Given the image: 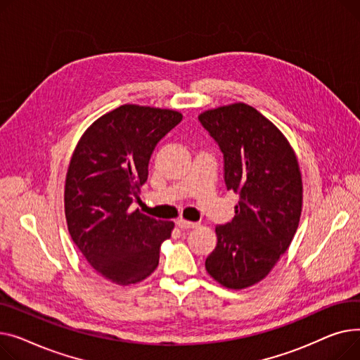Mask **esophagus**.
<instances>
[{"instance_id": "esophagus-1", "label": "esophagus", "mask_w": 360, "mask_h": 360, "mask_svg": "<svg viewBox=\"0 0 360 360\" xmlns=\"http://www.w3.org/2000/svg\"><path fill=\"white\" fill-rule=\"evenodd\" d=\"M176 224L181 229H192V228H196L199 225L198 222H190V221H186V219H179Z\"/></svg>"}]
</instances>
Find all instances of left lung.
Instances as JSON below:
<instances>
[{"mask_svg":"<svg viewBox=\"0 0 360 360\" xmlns=\"http://www.w3.org/2000/svg\"><path fill=\"white\" fill-rule=\"evenodd\" d=\"M224 154L225 184L240 195L236 217L218 225L206 271L228 289L263 281L289 248L302 212V174L286 136L260 112L232 103L199 115Z\"/></svg>","mask_w":360,"mask_h":360,"instance_id":"1","label":"left lung"}]
</instances>
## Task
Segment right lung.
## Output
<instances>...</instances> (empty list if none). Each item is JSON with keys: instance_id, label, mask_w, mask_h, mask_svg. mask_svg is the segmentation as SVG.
I'll use <instances>...</instances> for the list:
<instances>
[{"instance_id": "right-lung-1", "label": "right lung", "mask_w": 360, "mask_h": 360, "mask_svg": "<svg viewBox=\"0 0 360 360\" xmlns=\"http://www.w3.org/2000/svg\"><path fill=\"white\" fill-rule=\"evenodd\" d=\"M183 119L170 109L123 104L93 122L72 153L63 203L70 236L91 267L116 285L157 269L173 221L132 210L158 141Z\"/></svg>"}]
</instances>
